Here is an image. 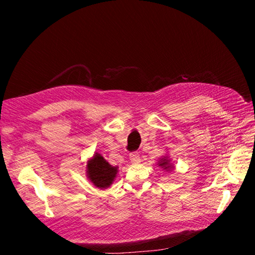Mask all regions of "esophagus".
<instances>
[{
  "label": "esophagus",
  "instance_id": "1",
  "mask_svg": "<svg viewBox=\"0 0 255 255\" xmlns=\"http://www.w3.org/2000/svg\"><path fill=\"white\" fill-rule=\"evenodd\" d=\"M129 160L132 161V164H138L140 163V155L138 152H132L129 154Z\"/></svg>",
  "mask_w": 255,
  "mask_h": 255
}]
</instances>
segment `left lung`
Returning a JSON list of instances; mask_svg holds the SVG:
<instances>
[{
    "label": "left lung",
    "mask_w": 255,
    "mask_h": 255,
    "mask_svg": "<svg viewBox=\"0 0 255 255\" xmlns=\"http://www.w3.org/2000/svg\"><path fill=\"white\" fill-rule=\"evenodd\" d=\"M169 161H170V159H168L167 157L161 158V159L159 160L158 166H160L161 168L165 169V170H167V171H170V169L172 168V166H171L170 164H169Z\"/></svg>",
    "instance_id": "1"
}]
</instances>
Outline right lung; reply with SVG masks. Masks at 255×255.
I'll list each match as a JSON object with an SVG mask.
<instances>
[{
	"mask_svg": "<svg viewBox=\"0 0 255 255\" xmlns=\"http://www.w3.org/2000/svg\"><path fill=\"white\" fill-rule=\"evenodd\" d=\"M118 167H113L103 158L101 154L96 153L87 163V176L98 188L110 187L114 182Z\"/></svg>",
	"mask_w": 255,
	"mask_h": 255,
	"instance_id": "add662e5",
	"label": "right lung"
}]
</instances>
